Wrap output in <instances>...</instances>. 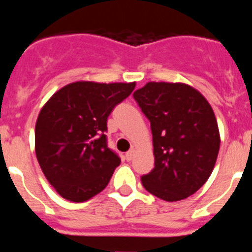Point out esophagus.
Wrapping results in <instances>:
<instances>
[{"instance_id": "esophagus-1", "label": "esophagus", "mask_w": 252, "mask_h": 252, "mask_svg": "<svg viewBox=\"0 0 252 252\" xmlns=\"http://www.w3.org/2000/svg\"><path fill=\"white\" fill-rule=\"evenodd\" d=\"M135 153H136V150H135V149H131V150H128L127 153H126V155H125L126 160H127V161L132 160L133 157H135Z\"/></svg>"}]
</instances>
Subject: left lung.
Here are the masks:
<instances>
[{"mask_svg":"<svg viewBox=\"0 0 252 252\" xmlns=\"http://www.w3.org/2000/svg\"><path fill=\"white\" fill-rule=\"evenodd\" d=\"M133 98L150 121L155 164L141 183L166 202L194 194L209 178L220 150L212 107L186 83L149 82Z\"/></svg>","mask_w":252,"mask_h":252,"instance_id":"8db88e82","label":"left lung"}]
</instances>
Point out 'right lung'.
<instances>
[{
	"instance_id": "right-lung-1",
	"label": "right lung",
	"mask_w": 252,
	"mask_h": 252,
	"mask_svg": "<svg viewBox=\"0 0 252 252\" xmlns=\"http://www.w3.org/2000/svg\"><path fill=\"white\" fill-rule=\"evenodd\" d=\"M135 86L74 82L44 104L35 126V153L58 194L79 203L106 188L121 162L107 146V117Z\"/></svg>"
}]
</instances>
